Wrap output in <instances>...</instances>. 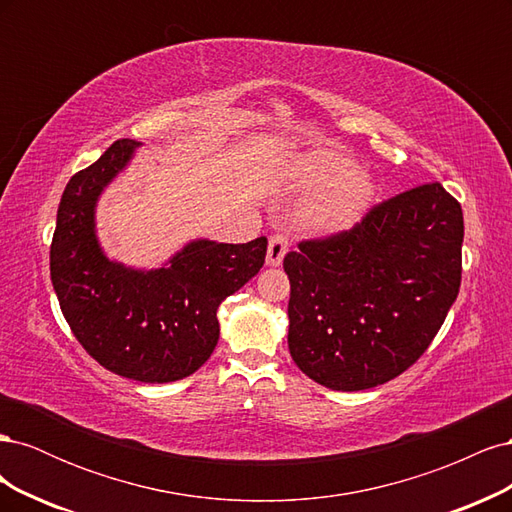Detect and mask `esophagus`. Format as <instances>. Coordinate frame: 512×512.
I'll return each mask as SVG.
<instances>
[{"instance_id":"esophagus-1","label":"esophagus","mask_w":512,"mask_h":512,"mask_svg":"<svg viewBox=\"0 0 512 512\" xmlns=\"http://www.w3.org/2000/svg\"><path fill=\"white\" fill-rule=\"evenodd\" d=\"M286 252H288V239L284 235H273L269 239V247H267V265L280 267Z\"/></svg>"}]
</instances>
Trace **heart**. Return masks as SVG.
I'll use <instances>...</instances> for the list:
<instances>
[{"label":"heart","instance_id":"obj_1","mask_svg":"<svg viewBox=\"0 0 512 512\" xmlns=\"http://www.w3.org/2000/svg\"><path fill=\"white\" fill-rule=\"evenodd\" d=\"M294 188L314 194L299 211V222L316 235H339L359 224L376 196V183L363 168L333 147L299 153L288 168Z\"/></svg>","mask_w":512,"mask_h":512}]
</instances>
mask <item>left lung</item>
I'll return each instance as SVG.
<instances>
[{"instance_id":"left-lung-1","label":"left lung","mask_w":512,"mask_h":512,"mask_svg":"<svg viewBox=\"0 0 512 512\" xmlns=\"http://www.w3.org/2000/svg\"><path fill=\"white\" fill-rule=\"evenodd\" d=\"M463 211L425 183L371 207L354 228L288 252L292 361L333 391H363L414 365L461 286Z\"/></svg>"}]
</instances>
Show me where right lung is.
<instances>
[{
    "instance_id": "right-lung-1",
    "label": "right lung",
    "mask_w": 512,
    "mask_h": 512,
    "mask_svg": "<svg viewBox=\"0 0 512 512\" xmlns=\"http://www.w3.org/2000/svg\"><path fill=\"white\" fill-rule=\"evenodd\" d=\"M136 147L121 138L68 181L51 243V282L89 356L117 376L162 384L205 365L220 339L218 307L265 265L267 237L237 245L198 239L151 271L108 260L96 237V203Z\"/></svg>"
}]
</instances>
